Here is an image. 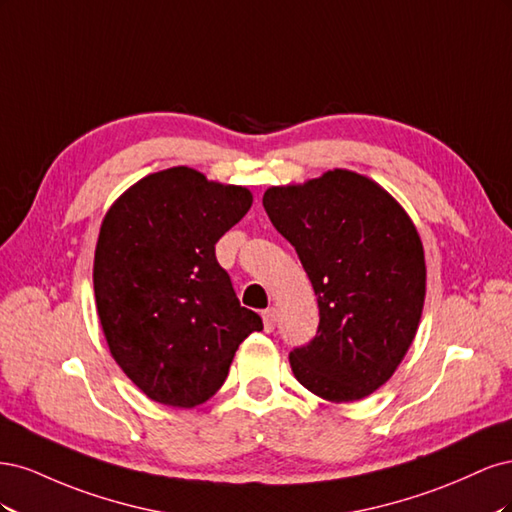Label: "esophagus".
I'll return each mask as SVG.
<instances>
[{
	"label": "esophagus",
	"mask_w": 512,
	"mask_h": 512,
	"mask_svg": "<svg viewBox=\"0 0 512 512\" xmlns=\"http://www.w3.org/2000/svg\"><path fill=\"white\" fill-rule=\"evenodd\" d=\"M262 322H265V331L267 333H271L275 329V322H277L275 307H269V309H265V312H262Z\"/></svg>",
	"instance_id": "1"
}]
</instances>
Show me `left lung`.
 Returning <instances> with one entry per match:
<instances>
[{"mask_svg": "<svg viewBox=\"0 0 512 512\" xmlns=\"http://www.w3.org/2000/svg\"><path fill=\"white\" fill-rule=\"evenodd\" d=\"M262 205L318 297L316 335L290 352L294 378L337 404L367 397L393 376L421 320L425 256L414 224L350 170L271 188Z\"/></svg>", "mask_w": 512, "mask_h": 512, "instance_id": "obj_1", "label": "left lung"}]
</instances>
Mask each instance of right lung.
I'll list each match as a JSON object with an SVG mask.
<instances>
[{"label": "right lung", "mask_w": 512, "mask_h": 512, "mask_svg": "<svg viewBox=\"0 0 512 512\" xmlns=\"http://www.w3.org/2000/svg\"><path fill=\"white\" fill-rule=\"evenodd\" d=\"M250 207V190L175 166L132 185L106 213L94 260L98 316L119 367L158 404H203L239 344L262 329L215 258V243Z\"/></svg>", "instance_id": "obj_1"}]
</instances>
